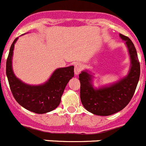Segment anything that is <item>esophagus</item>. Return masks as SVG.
<instances>
[{"mask_svg": "<svg viewBox=\"0 0 146 146\" xmlns=\"http://www.w3.org/2000/svg\"><path fill=\"white\" fill-rule=\"evenodd\" d=\"M82 70V66L80 63H77L74 64V73L75 74H80V72Z\"/></svg>", "mask_w": 146, "mask_h": 146, "instance_id": "1", "label": "esophagus"}]
</instances>
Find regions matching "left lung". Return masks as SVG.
<instances>
[{
    "label": "left lung",
    "instance_id": "8db88e82",
    "mask_svg": "<svg viewBox=\"0 0 146 146\" xmlns=\"http://www.w3.org/2000/svg\"><path fill=\"white\" fill-rule=\"evenodd\" d=\"M126 41L131 57V67L128 76L110 87L94 89L91 75L82 72L79 75L81 102L88 111L97 115H110L123 110L131 101L140 74V66L137 50L129 37L120 34Z\"/></svg>",
    "mask_w": 146,
    "mask_h": 146
}]
</instances>
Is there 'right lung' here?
<instances>
[{
    "label": "right lung",
    "instance_id": "add662e5",
    "mask_svg": "<svg viewBox=\"0 0 146 146\" xmlns=\"http://www.w3.org/2000/svg\"><path fill=\"white\" fill-rule=\"evenodd\" d=\"M15 39L10 47L6 60V72L10 89L17 102L25 109L38 114L52 111L57 108L66 86L74 77V66L58 69L54 72L48 82L42 86H31L18 80L11 69V58Z\"/></svg>",
    "mask_w": 146,
    "mask_h": 146
}]
</instances>
